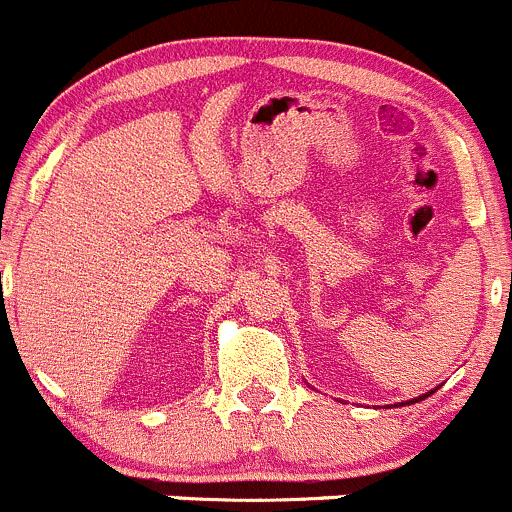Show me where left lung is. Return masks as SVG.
Instances as JSON below:
<instances>
[{
  "mask_svg": "<svg viewBox=\"0 0 512 512\" xmlns=\"http://www.w3.org/2000/svg\"><path fill=\"white\" fill-rule=\"evenodd\" d=\"M430 393H433V391H430ZM430 393H423V396L413 398V401H408V406H411V403H418V401H423V398H428V396H430Z\"/></svg>",
  "mask_w": 512,
  "mask_h": 512,
  "instance_id": "8db88e82",
  "label": "left lung"
}]
</instances>
